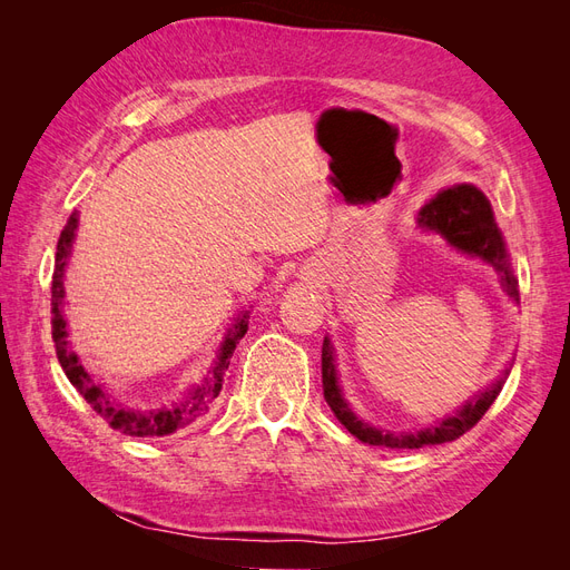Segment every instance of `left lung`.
Here are the masks:
<instances>
[{
  "mask_svg": "<svg viewBox=\"0 0 570 570\" xmlns=\"http://www.w3.org/2000/svg\"><path fill=\"white\" fill-rule=\"evenodd\" d=\"M419 226L438 230L442 237H446V243L454 245L456 249L465 254H475L480 258H485L488 264H492L499 273H502L504 289L507 295L519 302V287H515V278L507 264V249H504V239L502 233H499L490 202L485 195L480 193L473 185H459L452 189H444L433 202L425 204L421 214H419ZM321 371H323V396L327 406L333 409L337 421L350 430L354 438L366 444L375 446H392V450H419V446L428 444H442V442H452L461 438L469 430L485 416V411L492 406L497 400V394L502 392L504 377L488 387L485 392H480L475 400H471L461 411H456L454 416L444 419L442 423L419 430V433H406V435H394V433H383V430H375L366 425L364 421H358L347 402L342 400L340 385H337V373H335V361H333V347L331 340H323V352H321Z\"/></svg>",
  "mask_w": 570,
  "mask_h": 570,
  "instance_id": "obj_1",
  "label": "left lung"
}]
</instances>
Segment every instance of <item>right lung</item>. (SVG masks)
<instances>
[{
    "label": "right lung",
    "instance_id": "add662e5",
    "mask_svg": "<svg viewBox=\"0 0 570 570\" xmlns=\"http://www.w3.org/2000/svg\"><path fill=\"white\" fill-rule=\"evenodd\" d=\"M76 228H78V216L73 214L68 218V223L61 230L59 245H57V264H55V275H51V340H55L57 347V358L66 373L71 385L88 400V404L105 419L114 430L130 438H164L176 433V430L195 423L199 416H204L206 411L212 409L214 400L218 396L220 387H223V373H226L230 356L237 347V340H243L247 333V314L235 323V327L228 331L226 342L220 347V356L218 364L214 366L212 375L204 377V383L189 392L187 396H183L180 402H176L174 406L168 409H159V411H130L124 404H118L111 400V394L101 390L99 385H95L92 377L88 375V371L82 368V364L78 361L76 352L68 350L66 342V321H63V268H66V258L71 254V245L76 237Z\"/></svg>",
    "mask_w": 570,
    "mask_h": 570
}]
</instances>
